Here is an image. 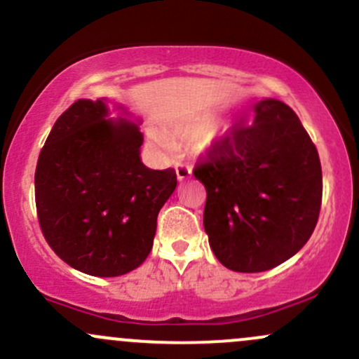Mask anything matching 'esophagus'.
I'll use <instances>...</instances> for the list:
<instances>
[{
  "label": "esophagus",
  "mask_w": 359,
  "mask_h": 359,
  "mask_svg": "<svg viewBox=\"0 0 359 359\" xmlns=\"http://www.w3.org/2000/svg\"><path fill=\"white\" fill-rule=\"evenodd\" d=\"M176 176L180 181L188 180L191 176V168L184 163H176Z\"/></svg>",
  "instance_id": "1"
}]
</instances>
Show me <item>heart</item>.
I'll return each mask as SVG.
<instances>
[{
    "mask_svg": "<svg viewBox=\"0 0 359 359\" xmlns=\"http://www.w3.org/2000/svg\"><path fill=\"white\" fill-rule=\"evenodd\" d=\"M212 130V119L209 118H202V119H196V121H191L188 123V125L181 126L180 128V135L184 138H200L203 137V135H207ZM156 140L161 142V144H164V138L159 137V135H156Z\"/></svg>",
    "mask_w": 359,
    "mask_h": 359,
    "instance_id": "b5f03b06",
    "label": "heart"
}]
</instances>
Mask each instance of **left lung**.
I'll return each instance as SVG.
<instances>
[{"label": "left lung", "mask_w": 359, "mask_h": 359, "mask_svg": "<svg viewBox=\"0 0 359 359\" xmlns=\"http://www.w3.org/2000/svg\"><path fill=\"white\" fill-rule=\"evenodd\" d=\"M252 125H236L198 157L210 248L234 272H264L303 248L322 205V165L287 104L264 99Z\"/></svg>", "instance_id": "1"}]
</instances>
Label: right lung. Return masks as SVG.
<instances>
[{
	"mask_svg": "<svg viewBox=\"0 0 359 359\" xmlns=\"http://www.w3.org/2000/svg\"><path fill=\"white\" fill-rule=\"evenodd\" d=\"M107 114L104 99H79L56 119L37 161L36 207L61 260L88 276L118 277L149 257L157 214L178 180L172 168L144 165L140 128Z\"/></svg>",
	"mask_w": 359,
	"mask_h": 359,
	"instance_id": "1",
	"label": "right lung"
}]
</instances>
